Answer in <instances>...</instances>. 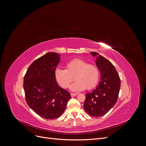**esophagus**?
Returning a JSON list of instances; mask_svg holds the SVG:
<instances>
[{"label": "esophagus", "mask_w": 146, "mask_h": 146, "mask_svg": "<svg viewBox=\"0 0 146 146\" xmlns=\"http://www.w3.org/2000/svg\"><path fill=\"white\" fill-rule=\"evenodd\" d=\"M78 94V93H77V92H76V93H70V95H71L72 97H74V96H76Z\"/></svg>", "instance_id": "obj_1"}]
</instances>
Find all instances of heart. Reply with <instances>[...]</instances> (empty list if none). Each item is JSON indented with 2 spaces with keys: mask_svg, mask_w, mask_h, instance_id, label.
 <instances>
[{
  "mask_svg": "<svg viewBox=\"0 0 146 146\" xmlns=\"http://www.w3.org/2000/svg\"><path fill=\"white\" fill-rule=\"evenodd\" d=\"M65 69H58L55 71V80L63 88H68L74 78L76 81L70 89L74 91L92 90L98 84L100 71L98 66L88 64L87 61L76 58L66 64Z\"/></svg>",
  "mask_w": 146,
  "mask_h": 146,
  "instance_id": "obj_1",
  "label": "heart"
}]
</instances>
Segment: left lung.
Segmentation results:
<instances>
[{
    "mask_svg": "<svg viewBox=\"0 0 146 146\" xmlns=\"http://www.w3.org/2000/svg\"><path fill=\"white\" fill-rule=\"evenodd\" d=\"M92 55L99 54L91 52ZM100 71L99 85L91 92L86 94L84 109L89 115L100 117L107 114L116 104L121 88V80L113 64L102 55L96 60Z\"/></svg>",
    "mask_w": 146,
    "mask_h": 146,
    "instance_id": "left-lung-1",
    "label": "left lung"
}]
</instances>
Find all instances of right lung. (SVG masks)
Returning a JSON list of instances; mask_svg holds the SVG:
<instances>
[{
    "label": "right lung",
    "instance_id": "add662e5",
    "mask_svg": "<svg viewBox=\"0 0 146 146\" xmlns=\"http://www.w3.org/2000/svg\"><path fill=\"white\" fill-rule=\"evenodd\" d=\"M60 55L49 52L34 61L24 78L26 102L38 115L46 119L59 117L64 111L70 92L58 85L55 71Z\"/></svg>",
    "mask_w": 146,
    "mask_h": 146
}]
</instances>
